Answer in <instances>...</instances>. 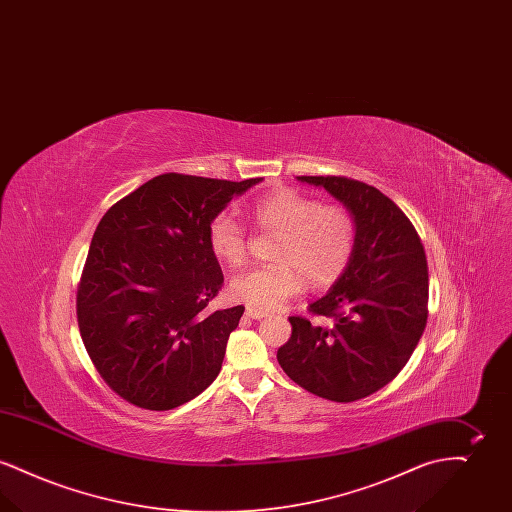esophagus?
<instances>
[{"instance_id": "esophagus-1", "label": "esophagus", "mask_w": 512, "mask_h": 512, "mask_svg": "<svg viewBox=\"0 0 512 512\" xmlns=\"http://www.w3.org/2000/svg\"><path fill=\"white\" fill-rule=\"evenodd\" d=\"M245 315L249 318H255V320H261V318L267 317L268 313L259 311V309H253V307H247V309H245Z\"/></svg>"}]
</instances>
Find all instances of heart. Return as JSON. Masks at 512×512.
<instances>
[{"mask_svg":"<svg viewBox=\"0 0 512 512\" xmlns=\"http://www.w3.org/2000/svg\"><path fill=\"white\" fill-rule=\"evenodd\" d=\"M249 219L265 232L278 234L274 265L245 270L232 278L228 293L234 301L259 311H272L311 286L336 282L349 265L357 224L351 211L340 203L322 205L315 197L292 188L261 195L249 207ZM209 247L213 255L230 265H242L247 253L245 228L230 215H219L209 224Z\"/></svg>","mask_w":512,"mask_h":512,"instance_id":"heart-1","label":"heart"}]
</instances>
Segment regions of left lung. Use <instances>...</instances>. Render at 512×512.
Returning a JSON list of instances; mask_svg holds the SVG:
<instances>
[{"mask_svg": "<svg viewBox=\"0 0 512 512\" xmlns=\"http://www.w3.org/2000/svg\"><path fill=\"white\" fill-rule=\"evenodd\" d=\"M340 199L357 224L351 261L309 305L328 320L290 317L278 363L303 390L349 403L384 388L407 365L428 320V263L407 215L374 186L345 176H297Z\"/></svg>", "mask_w": 512, "mask_h": 512, "instance_id": "1", "label": "left lung"}]
</instances>
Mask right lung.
<instances>
[{"label": "right lung", "instance_id": "1", "mask_svg": "<svg viewBox=\"0 0 512 512\" xmlns=\"http://www.w3.org/2000/svg\"><path fill=\"white\" fill-rule=\"evenodd\" d=\"M261 178L242 182L167 172L99 220L76 293L84 347L124 401L169 411L219 376L244 307L211 313L224 282L209 224Z\"/></svg>", "mask_w": 512, "mask_h": 512}]
</instances>
